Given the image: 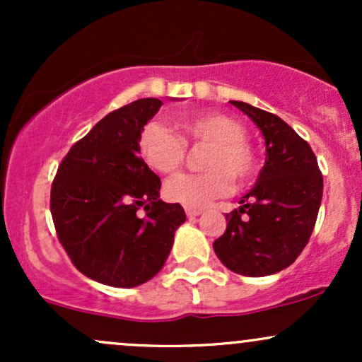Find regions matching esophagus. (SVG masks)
<instances>
[{
	"instance_id": "34e87169",
	"label": "esophagus",
	"mask_w": 362,
	"mask_h": 362,
	"mask_svg": "<svg viewBox=\"0 0 362 362\" xmlns=\"http://www.w3.org/2000/svg\"><path fill=\"white\" fill-rule=\"evenodd\" d=\"M201 213H202L201 209H192V207H185V214L189 216V218H195V216H199Z\"/></svg>"
}]
</instances>
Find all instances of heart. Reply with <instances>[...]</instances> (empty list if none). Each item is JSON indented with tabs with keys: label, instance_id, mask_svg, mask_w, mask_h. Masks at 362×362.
<instances>
[{
	"label": "heart",
	"instance_id": "b5f03b06",
	"mask_svg": "<svg viewBox=\"0 0 362 362\" xmlns=\"http://www.w3.org/2000/svg\"><path fill=\"white\" fill-rule=\"evenodd\" d=\"M178 132L151 122L139 134V153L148 167L172 175L184 165L187 146L207 144L202 155V173H184L165 184V197L185 207L199 209L230 192L231 178L245 184L257 173L255 149L245 139L240 120L221 112H202L177 122Z\"/></svg>",
	"mask_w": 362,
	"mask_h": 362
}]
</instances>
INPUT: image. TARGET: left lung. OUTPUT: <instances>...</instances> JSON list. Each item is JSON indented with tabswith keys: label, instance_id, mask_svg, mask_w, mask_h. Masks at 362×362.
Segmentation results:
<instances>
[{
	"label": "left lung",
	"instance_id": "left-lung-1",
	"mask_svg": "<svg viewBox=\"0 0 362 362\" xmlns=\"http://www.w3.org/2000/svg\"><path fill=\"white\" fill-rule=\"evenodd\" d=\"M231 103L259 126L267 156L242 206L226 214V231L213 248L230 271L271 276L289 267L308 243L322 202L323 177L310 144L284 120L245 102Z\"/></svg>",
	"mask_w": 362,
	"mask_h": 362
}]
</instances>
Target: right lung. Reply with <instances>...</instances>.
<instances>
[{
  "instance_id": "1",
  "label": "right lung",
  "mask_w": 362,
  "mask_h": 362,
  "mask_svg": "<svg viewBox=\"0 0 362 362\" xmlns=\"http://www.w3.org/2000/svg\"><path fill=\"white\" fill-rule=\"evenodd\" d=\"M163 102L141 98L110 112L73 144L51 187L57 238L90 279L134 288L160 272L185 221L160 201V177L139 156V134Z\"/></svg>"
}]
</instances>
